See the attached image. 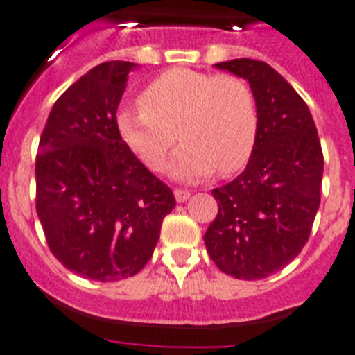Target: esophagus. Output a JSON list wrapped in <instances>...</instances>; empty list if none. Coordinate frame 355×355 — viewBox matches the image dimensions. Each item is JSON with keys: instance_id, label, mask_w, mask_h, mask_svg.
<instances>
[{"instance_id": "34e87169", "label": "esophagus", "mask_w": 355, "mask_h": 355, "mask_svg": "<svg viewBox=\"0 0 355 355\" xmlns=\"http://www.w3.org/2000/svg\"><path fill=\"white\" fill-rule=\"evenodd\" d=\"M173 193H175V198H177L178 203H184V201H187L191 198V193L185 189H175Z\"/></svg>"}]
</instances>
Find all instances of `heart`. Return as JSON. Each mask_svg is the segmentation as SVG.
<instances>
[{"label": "heart", "mask_w": 355, "mask_h": 355, "mask_svg": "<svg viewBox=\"0 0 355 355\" xmlns=\"http://www.w3.org/2000/svg\"><path fill=\"white\" fill-rule=\"evenodd\" d=\"M116 125L152 171L162 170L177 138L184 141L171 175L194 182L216 170L230 175L244 168L257 145L260 116L242 78L177 67L150 81L139 95V110L120 111Z\"/></svg>", "instance_id": "obj_1"}]
</instances>
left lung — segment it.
Listing matches in <instances>:
<instances>
[{
  "label": "left lung",
  "instance_id": "8db88e82",
  "mask_svg": "<svg viewBox=\"0 0 355 355\" xmlns=\"http://www.w3.org/2000/svg\"><path fill=\"white\" fill-rule=\"evenodd\" d=\"M216 67L248 79L260 127L245 170L212 191L219 210L203 241L219 270L263 279L308 242L320 207L324 154L306 102L272 67L249 58Z\"/></svg>",
  "mask_w": 355,
  "mask_h": 355
}]
</instances>
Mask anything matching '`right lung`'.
Wrapping results in <instances>:
<instances>
[{
  "label": "right lung",
  "mask_w": 355,
  "mask_h": 355,
  "mask_svg": "<svg viewBox=\"0 0 355 355\" xmlns=\"http://www.w3.org/2000/svg\"><path fill=\"white\" fill-rule=\"evenodd\" d=\"M136 65L94 67L54 102L35 162L37 214L54 258L95 281L134 276L152 258L173 191L130 152L116 110Z\"/></svg>",
  "instance_id": "1"
}]
</instances>
